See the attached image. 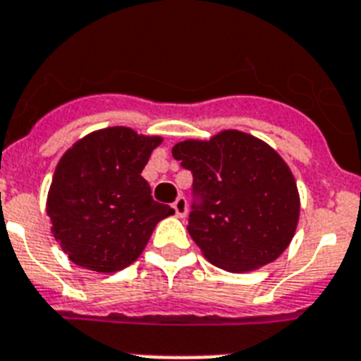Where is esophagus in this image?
<instances>
[{"mask_svg":"<svg viewBox=\"0 0 361 361\" xmlns=\"http://www.w3.org/2000/svg\"><path fill=\"white\" fill-rule=\"evenodd\" d=\"M172 209H174V213L178 218H183L187 214V200L185 196H178L176 202L172 204Z\"/></svg>","mask_w":361,"mask_h":361,"instance_id":"obj_1","label":"esophagus"}]
</instances>
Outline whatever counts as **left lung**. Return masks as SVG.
I'll list each match as a JSON object with an SVG mask.
<instances>
[{
  "instance_id": "1",
  "label": "left lung",
  "mask_w": 361,
  "mask_h": 361,
  "mask_svg": "<svg viewBox=\"0 0 361 361\" xmlns=\"http://www.w3.org/2000/svg\"><path fill=\"white\" fill-rule=\"evenodd\" d=\"M172 156L192 172L198 202L187 229L211 264L251 271L290 246L301 209L298 183L268 143L240 130H222L207 141L174 145Z\"/></svg>"
}]
</instances>
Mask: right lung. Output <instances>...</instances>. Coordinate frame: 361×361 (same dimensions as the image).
Masks as SVG:
<instances>
[{
    "instance_id": "1",
    "label": "right lung",
    "mask_w": 361,
    "mask_h": 361,
    "mask_svg": "<svg viewBox=\"0 0 361 361\" xmlns=\"http://www.w3.org/2000/svg\"><path fill=\"white\" fill-rule=\"evenodd\" d=\"M163 137L110 126L78 139L60 157L47 195L51 233L71 262L114 274L143 253L174 209L152 200L141 172Z\"/></svg>"
}]
</instances>
